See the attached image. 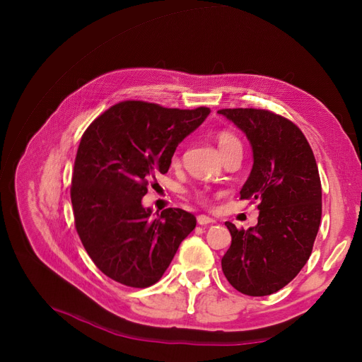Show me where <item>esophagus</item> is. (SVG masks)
<instances>
[{
  "label": "esophagus",
  "mask_w": 362,
  "mask_h": 362,
  "mask_svg": "<svg viewBox=\"0 0 362 362\" xmlns=\"http://www.w3.org/2000/svg\"><path fill=\"white\" fill-rule=\"evenodd\" d=\"M197 221H198V224H201V226H206V224H213V223H216V220H214V218H211V217H206V216H198Z\"/></svg>",
  "instance_id": "esophagus-1"
}]
</instances>
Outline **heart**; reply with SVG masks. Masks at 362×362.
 <instances>
[{"label":"heart","mask_w":362,"mask_h":362,"mask_svg":"<svg viewBox=\"0 0 362 362\" xmlns=\"http://www.w3.org/2000/svg\"><path fill=\"white\" fill-rule=\"evenodd\" d=\"M217 145H218V149H220V154H224V152L230 151V149H242V144L240 141L233 135L232 132H227V130H223L220 132L217 135Z\"/></svg>","instance_id":"b5f03b06"}]
</instances>
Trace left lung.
I'll use <instances>...</instances> for the list:
<instances>
[{
    "mask_svg": "<svg viewBox=\"0 0 362 362\" xmlns=\"http://www.w3.org/2000/svg\"><path fill=\"white\" fill-rule=\"evenodd\" d=\"M242 130L252 148V168L242 199L258 201V223L239 230L226 221L232 245L221 269L250 296L272 295L307 264L321 220V183L313 149L288 119L267 110L217 111Z\"/></svg>",
    "mask_w": 362,
    "mask_h": 362,
    "instance_id": "obj_1",
    "label": "left lung"
}]
</instances>
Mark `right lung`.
Wrapping results in <instances>:
<instances>
[{
  "instance_id": "add662e5",
  "label": "right lung",
  "mask_w": 362,
  "mask_h": 362,
  "mask_svg": "<svg viewBox=\"0 0 362 362\" xmlns=\"http://www.w3.org/2000/svg\"><path fill=\"white\" fill-rule=\"evenodd\" d=\"M210 112L126 101L83 133L70 191L74 223L86 252L110 279L130 288L157 283L195 229L194 214L168 208L156 217L142 198Z\"/></svg>"
}]
</instances>
